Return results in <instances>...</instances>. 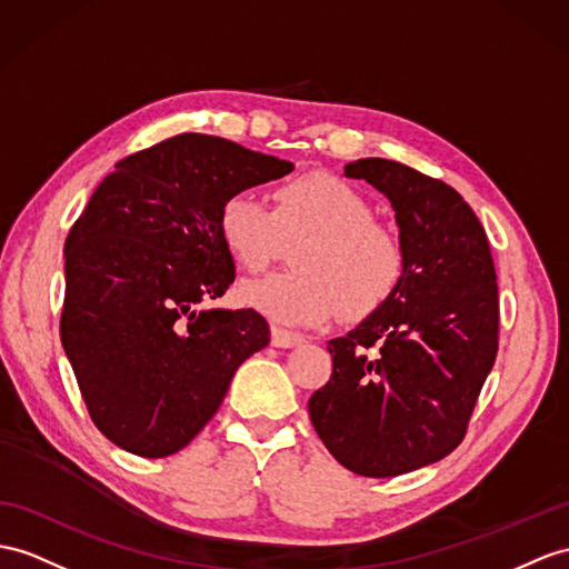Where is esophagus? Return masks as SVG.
<instances>
[{
    "instance_id": "obj_1",
    "label": "esophagus",
    "mask_w": 569,
    "mask_h": 569,
    "mask_svg": "<svg viewBox=\"0 0 569 569\" xmlns=\"http://www.w3.org/2000/svg\"><path fill=\"white\" fill-rule=\"evenodd\" d=\"M303 342V336H299V332H292L287 328H280V326H272V345L274 348H297V345Z\"/></svg>"
}]
</instances>
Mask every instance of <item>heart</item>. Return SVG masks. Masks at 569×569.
Instances as JSON below:
<instances>
[{"label":"heart","instance_id":"b5f03b06","mask_svg":"<svg viewBox=\"0 0 569 569\" xmlns=\"http://www.w3.org/2000/svg\"><path fill=\"white\" fill-rule=\"evenodd\" d=\"M221 246L239 268L266 270L297 243V270L241 287L246 307L277 323L323 326L345 311L348 321L381 311L406 274V246L373 217L371 202L345 180L313 171L284 180L272 210L251 192H233L219 207Z\"/></svg>","mask_w":569,"mask_h":569}]
</instances>
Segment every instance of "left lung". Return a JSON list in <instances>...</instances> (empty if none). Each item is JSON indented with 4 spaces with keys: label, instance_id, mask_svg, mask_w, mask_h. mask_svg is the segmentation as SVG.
<instances>
[{
    "label": "left lung",
    "instance_id": "1",
    "mask_svg": "<svg viewBox=\"0 0 569 569\" xmlns=\"http://www.w3.org/2000/svg\"><path fill=\"white\" fill-rule=\"evenodd\" d=\"M391 200L406 274L381 311L328 342L330 381L309 400L313 429L336 461L393 478L461 445L500 345V299L488 237L445 180L389 159H359Z\"/></svg>",
    "mask_w": 569,
    "mask_h": 569
}]
</instances>
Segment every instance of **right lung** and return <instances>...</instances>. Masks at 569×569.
Here are the masks:
<instances>
[{
  "label": "right lung",
  "mask_w": 569,
  "mask_h": 569,
  "mask_svg": "<svg viewBox=\"0 0 569 569\" xmlns=\"http://www.w3.org/2000/svg\"><path fill=\"white\" fill-rule=\"evenodd\" d=\"M295 166L183 132L116 163L64 241L62 348L99 432L163 459L212 420L233 373L270 342L253 309H202L233 282L217 214Z\"/></svg>",
  "instance_id": "obj_1"
}]
</instances>
